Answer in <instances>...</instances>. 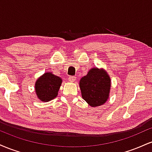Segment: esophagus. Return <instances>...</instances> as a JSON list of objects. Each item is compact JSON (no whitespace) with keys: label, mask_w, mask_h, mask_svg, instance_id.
I'll return each instance as SVG.
<instances>
[{"label":"esophagus","mask_w":152,"mask_h":152,"mask_svg":"<svg viewBox=\"0 0 152 152\" xmlns=\"http://www.w3.org/2000/svg\"><path fill=\"white\" fill-rule=\"evenodd\" d=\"M76 79V76H69V81H71V82H74V81Z\"/></svg>","instance_id":"esophagus-1"}]
</instances>
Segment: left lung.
I'll return each instance as SVG.
<instances>
[{"label": "left lung", "instance_id": "obj_1", "mask_svg": "<svg viewBox=\"0 0 152 152\" xmlns=\"http://www.w3.org/2000/svg\"><path fill=\"white\" fill-rule=\"evenodd\" d=\"M81 96L92 107L102 105L109 96L111 79L104 69L92 68L79 81Z\"/></svg>", "mask_w": 152, "mask_h": 152}]
</instances>
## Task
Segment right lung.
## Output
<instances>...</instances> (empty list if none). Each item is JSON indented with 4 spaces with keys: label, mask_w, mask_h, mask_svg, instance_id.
<instances>
[{
    "label": "right lung",
    "mask_w": 152,
    "mask_h": 152,
    "mask_svg": "<svg viewBox=\"0 0 152 152\" xmlns=\"http://www.w3.org/2000/svg\"><path fill=\"white\" fill-rule=\"evenodd\" d=\"M62 83V79L50 72L45 73L37 79L35 90L41 102H47L55 99Z\"/></svg>",
    "instance_id": "right-lung-1"
}]
</instances>
